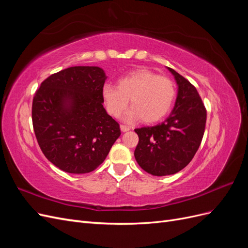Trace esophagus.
Returning a JSON list of instances; mask_svg holds the SVG:
<instances>
[{"label":"esophagus","instance_id":"1","mask_svg":"<svg viewBox=\"0 0 248 248\" xmlns=\"http://www.w3.org/2000/svg\"><path fill=\"white\" fill-rule=\"evenodd\" d=\"M120 128H121V131H123V132H126V131H129L130 130V127L125 126V125H121V126H120Z\"/></svg>","mask_w":248,"mask_h":248}]
</instances>
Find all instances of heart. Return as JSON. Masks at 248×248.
<instances>
[{"instance_id":"obj_1","label":"heart","mask_w":248,"mask_h":248,"mask_svg":"<svg viewBox=\"0 0 248 248\" xmlns=\"http://www.w3.org/2000/svg\"><path fill=\"white\" fill-rule=\"evenodd\" d=\"M101 92L108 110L115 117L128 107L130 98L132 108L124 116V121L129 123L140 119L145 123L160 121L176 96L174 82L148 69L131 71L118 80V86L104 84Z\"/></svg>"}]
</instances>
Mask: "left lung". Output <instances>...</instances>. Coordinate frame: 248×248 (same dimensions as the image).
<instances>
[{
  "mask_svg": "<svg viewBox=\"0 0 248 248\" xmlns=\"http://www.w3.org/2000/svg\"><path fill=\"white\" fill-rule=\"evenodd\" d=\"M178 86L174 108L162 123L134 129L139 144L134 157L153 176L174 175L193 158L204 136L207 112L190 82L167 67Z\"/></svg>",
  "mask_w": 248,
  "mask_h": 248,
  "instance_id": "left-lung-1",
  "label": "left lung"
}]
</instances>
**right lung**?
<instances>
[{
	"instance_id": "add662e5",
	"label": "right lung",
	"mask_w": 248,
	"mask_h": 248,
	"mask_svg": "<svg viewBox=\"0 0 248 248\" xmlns=\"http://www.w3.org/2000/svg\"><path fill=\"white\" fill-rule=\"evenodd\" d=\"M107 78L100 67L76 66L52 74L37 90L32 107L35 136L43 154L60 170H94L121 134L102 106Z\"/></svg>"
}]
</instances>
